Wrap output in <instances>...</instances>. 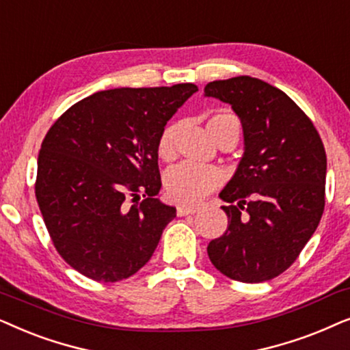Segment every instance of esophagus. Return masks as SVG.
<instances>
[{
    "label": "esophagus",
    "mask_w": 350,
    "mask_h": 350,
    "mask_svg": "<svg viewBox=\"0 0 350 350\" xmlns=\"http://www.w3.org/2000/svg\"><path fill=\"white\" fill-rule=\"evenodd\" d=\"M197 213V208H192V206H179L178 208V216H189V214H193Z\"/></svg>",
    "instance_id": "obj_1"
}]
</instances>
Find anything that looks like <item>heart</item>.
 I'll list each match as a JSON object with an SVG mask.
<instances>
[{"label": "heart", "mask_w": 350, "mask_h": 350, "mask_svg": "<svg viewBox=\"0 0 350 350\" xmlns=\"http://www.w3.org/2000/svg\"><path fill=\"white\" fill-rule=\"evenodd\" d=\"M229 123H239L237 116L230 113H217L209 118L208 129L214 137L219 128ZM179 124L170 123L163 128L158 137L157 152L163 160H171L176 153V141H178ZM224 174L219 167L200 166L195 163H180L172 166L165 174V192L171 202L192 206L202 202L208 193L222 184Z\"/></svg>", "instance_id": "obj_1"}]
</instances>
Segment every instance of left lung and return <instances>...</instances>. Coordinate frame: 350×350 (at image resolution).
Masks as SVG:
<instances>
[{
    "label": "left lung",
    "instance_id": "8db88e82",
    "mask_svg": "<svg viewBox=\"0 0 350 350\" xmlns=\"http://www.w3.org/2000/svg\"><path fill=\"white\" fill-rule=\"evenodd\" d=\"M204 96L232 105L245 137L239 167L219 193L229 226L209 241V260L232 280H270L295 262L323 214V142L295 100L258 78L211 81Z\"/></svg>",
    "mask_w": 350,
    "mask_h": 350
}]
</instances>
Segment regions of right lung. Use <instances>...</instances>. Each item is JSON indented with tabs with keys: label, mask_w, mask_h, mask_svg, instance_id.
<instances>
[{
	"label": "right lung",
	"mask_w": 350,
	"mask_h": 350,
	"mask_svg": "<svg viewBox=\"0 0 350 350\" xmlns=\"http://www.w3.org/2000/svg\"><path fill=\"white\" fill-rule=\"evenodd\" d=\"M197 91L192 83L99 91L70 107L46 134L36 202L57 253L85 277L120 282L152 258L176 217L174 206L155 198L157 142Z\"/></svg>",
	"instance_id": "add662e5"
}]
</instances>
